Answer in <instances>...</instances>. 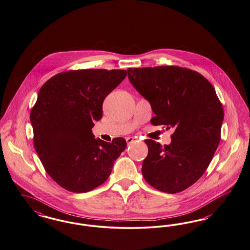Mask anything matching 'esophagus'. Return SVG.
I'll return each instance as SVG.
<instances>
[{"label":"esophagus","mask_w":250,"mask_h":250,"mask_svg":"<svg viewBox=\"0 0 250 250\" xmlns=\"http://www.w3.org/2000/svg\"><path fill=\"white\" fill-rule=\"evenodd\" d=\"M137 140H138V139L136 137H128V138H126L127 144H131V143H133L134 141H137Z\"/></svg>","instance_id":"1"}]
</instances>
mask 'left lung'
<instances>
[{
	"label": "left lung",
	"mask_w": 250,
	"mask_h": 250,
	"mask_svg": "<svg viewBox=\"0 0 250 250\" xmlns=\"http://www.w3.org/2000/svg\"><path fill=\"white\" fill-rule=\"evenodd\" d=\"M128 79L148 100L153 125L174 128L171 143L162 147L146 140L149 152L142 176L156 190H186L208 167L220 141L223 108L209 81L178 66L128 68Z\"/></svg>",
	"instance_id": "left-lung-1"
}]
</instances>
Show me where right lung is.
<instances>
[{"label": "right lung", "mask_w": 250, "mask_h": 250, "mask_svg": "<svg viewBox=\"0 0 250 250\" xmlns=\"http://www.w3.org/2000/svg\"><path fill=\"white\" fill-rule=\"evenodd\" d=\"M125 70H69L41 87L30 111L33 145L47 174L60 187L86 192L110 177L126 141L94 139V121L102 117L105 98L126 77Z\"/></svg>", "instance_id": "obj_1"}]
</instances>
